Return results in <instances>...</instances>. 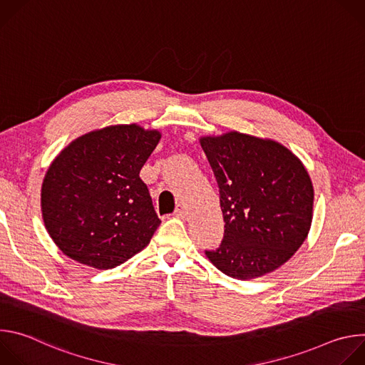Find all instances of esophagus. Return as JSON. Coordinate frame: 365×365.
I'll list each match as a JSON object with an SVG mask.
<instances>
[{"label": "esophagus", "instance_id": "esophagus-1", "mask_svg": "<svg viewBox=\"0 0 365 365\" xmlns=\"http://www.w3.org/2000/svg\"><path fill=\"white\" fill-rule=\"evenodd\" d=\"M175 215H176L178 218H180V220H187V211H186V207L182 206V205H179V206L176 207Z\"/></svg>", "mask_w": 365, "mask_h": 365}]
</instances>
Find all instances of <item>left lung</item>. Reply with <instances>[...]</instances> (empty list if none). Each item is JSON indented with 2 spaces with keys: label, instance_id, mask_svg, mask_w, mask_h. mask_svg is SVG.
I'll return each instance as SVG.
<instances>
[{
  "label": "left lung",
  "instance_id": "obj_1",
  "mask_svg": "<svg viewBox=\"0 0 365 365\" xmlns=\"http://www.w3.org/2000/svg\"><path fill=\"white\" fill-rule=\"evenodd\" d=\"M220 187L221 247L205 251L224 274L263 277L293 257L314 218V185L294 153L240 131L199 137Z\"/></svg>",
  "mask_w": 365,
  "mask_h": 365
}]
</instances>
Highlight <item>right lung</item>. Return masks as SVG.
<instances>
[{
	"mask_svg": "<svg viewBox=\"0 0 365 365\" xmlns=\"http://www.w3.org/2000/svg\"><path fill=\"white\" fill-rule=\"evenodd\" d=\"M162 133L114 124L72 140L41 183V217L58 248L96 270L144 250L160 225L140 170Z\"/></svg>",
	"mask_w": 365,
	"mask_h": 365,
	"instance_id": "add662e5",
	"label": "right lung"
}]
</instances>
